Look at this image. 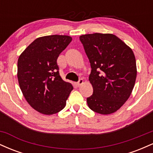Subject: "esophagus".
Masks as SVG:
<instances>
[{
    "label": "esophagus",
    "instance_id": "esophagus-1",
    "mask_svg": "<svg viewBox=\"0 0 153 153\" xmlns=\"http://www.w3.org/2000/svg\"><path fill=\"white\" fill-rule=\"evenodd\" d=\"M82 83H83V80H82V79L81 78V79H80V80H79V81H78V82H77L76 85H78V86L79 87L80 85H82Z\"/></svg>",
    "mask_w": 153,
    "mask_h": 153
}]
</instances>
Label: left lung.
Instances as JSON below:
<instances>
[{
	"mask_svg": "<svg viewBox=\"0 0 153 153\" xmlns=\"http://www.w3.org/2000/svg\"><path fill=\"white\" fill-rule=\"evenodd\" d=\"M91 63L89 81L94 88L87 98L88 106L100 114H111L127 101L137 78L134 52L112 34H85L80 36Z\"/></svg>",
	"mask_w": 153,
	"mask_h": 153,
	"instance_id": "obj_1",
	"label": "left lung"
}]
</instances>
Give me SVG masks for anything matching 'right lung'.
<instances>
[{
	"instance_id": "add662e5",
	"label": "right lung",
	"mask_w": 153,
	"mask_h": 153,
	"mask_svg": "<svg viewBox=\"0 0 153 153\" xmlns=\"http://www.w3.org/2000/svg\"><path fill=\"white\" fill-rule=\"evenodd\" d=\"M71 41L66 35L39 37L19 57L17 77L22 94L28 103L43 114L62 110L73 89L71 82L61 78L57 64L59 54Z\"/></svg>"
}]
</instances>
